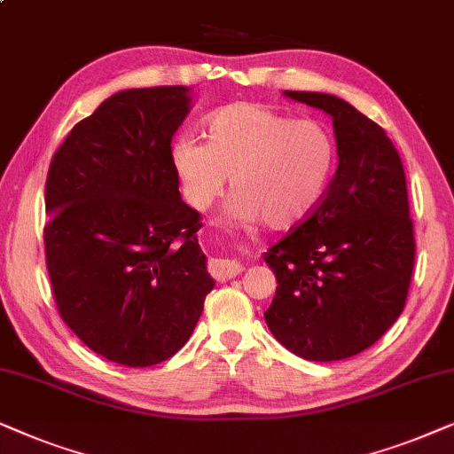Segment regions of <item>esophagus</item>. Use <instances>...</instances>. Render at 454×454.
<instances>
[{
	"label": "esophagus",
	"mask_w": 454,
	"mask_h": 454,
	"mask_svg": "<svg viewBox=\"0 0 454 454\" xmlns=\"http://www.w3.org/2000/svg\"><path fill=\"white\" fill-rule=\"evenodd\" d=\"M240 271H243V265L234 262V259H214V262H209V274L214 276L217 282L231 280V278L239 276Z\"/></svg>",
	"instance_id": "obj_1"
}]
</instances>
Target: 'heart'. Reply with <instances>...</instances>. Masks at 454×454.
Here are the masks:
<instances>
[{
	"label": "heart",
	"mask_w": 454,
	"mask_h": 454,
	"mask_svg": "<svg viewBox=\"0 0 454 454\" xmlns=\"http://www.w3.org/2000/svg\"><path fill=\"white\" fill-rule=\"evenodd\" d=\"M207 143L184 135L170 160L184 199L205 209L231 176L234 222L262 220L271 231L309 217L334 176L336 138L316 118H297L262 104H232L205 120Z\"/></svg>",
	"instance_id": "1"
}]
</instances>
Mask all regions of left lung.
Here are the masks:
<instances>
[{
	"label": "left lung",
	"instance_id": "obj_1",
	"mask_svg": "<svg viewBox=\"0 0 454 454\" xmlns=\"http://www.w3.org/2000/svg\"><path fill=\"white\" fill-rule=\"evenodd\" d=\"M332 116L338 168L316 211L265 253L276 297L265 324L307 361L370 348L407 303L413 220L401 155L382 126L325 93L286 90Z\"/></svg>",
	"mask_w": 454,
	"mask_h": 454
}]
</instances>
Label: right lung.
I'll return each mask as SVG.
<instances>
[{
	"label": "right lung",
	"mask_w": 454,
	"mask_h": 454,
	"mask_svg": "<svg viewBox=\"0 0 454 454\" xmlns=\"http://www.w3.org/2000/svg\"><path fill=\"white\" fill-rule=\"evenodd\" d=\"M186 87L120 90L68 132L45 183V263L68 328L114 364L149 367L189 340L214 288L180 199L172 137Z\"/></svg>",
	"instance_id": "obj_1"
}]
</instances>
